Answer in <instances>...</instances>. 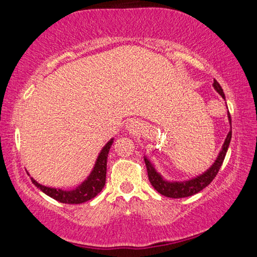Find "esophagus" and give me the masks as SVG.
Listing matches in <instances>:
<instances>
[{"label":"esophagus","instance_id":"esophagus-1","mask_svg":"<svg viewBox=\"0 0 257 257\" xmlns=\"http://www.w3.org/2000/svg\"><path fill=\"white\" fill-rule=\"evenodd\" d=\"M127 128H128V130L129 132H136V129H137V123L135 122V121H129V122H127Z\"/></svg>","mask_w":257,"mask_h":257}]
</instances>
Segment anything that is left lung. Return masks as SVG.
I'll use <instances>...</instances> for the list:
<instances>
[{"instance_id":"left-lung-1","label":"left lung","mask_w":257,"mask_h":257,"mask_svg":"<svg viewBox=\"0 0 257 257\" xmlns=\"http://www.w3.org/2000/svg\"><path fill=\"white\" fill-rule=\"evenodd\" d=\"M213 88L215 89V92L220 95L225 101V96L223 93V89L221 88V86L219 82H217L214 79V82H213ZM225 106H227V103H225ZM228 108V106H227ZM228 113V121L230 124V130L227 135V137L224 139V143L221 150L217 154L216 159L214 160V162L212 163V165L208 169H206L205 171L199 173L198 176H195L193 178H189V179L186 180H168L161 175V173L156 170L155 165L153 162L147 158V156L144 154V161L146 164V169H147V175H149V179L151 181L152 186L154 187L155 190L160 193L161 195H163L165 197H170V198H184V197H188L191 196V195L197 194L198 191L203 190L205 187L211 184L212 180L214 179L215 176L219 172L221 165L223 163V160L225 158V154H227V151L229 149L230 142H231V118H230V113Z\"/></svg>"}]
</instances>
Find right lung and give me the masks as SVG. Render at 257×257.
I'll return each instance as SVG.
<instances>
[{
	"mask_svg": "<svg viewBox=\"0 0 257 257\" xmlns=\"http://www.w3.org/2000/svg\"><path fill=\"white\" fill-rule=\"evenodd\" d=\"M114 138H111L97 155V159L95 161V164L92 169V171L86 179L78 185L76 188L67 190L61 188H54V187H47L38 182L30 177L33 184L41 189L43 193L46 194L47 196L52 197L55 201L64 203V204H81L85 203L89 199L94 198L96 195L103 189L105 185L106 178V162H107V154L113 144Z\"/></svg>",
	"mask_w": 257,
	"mask_h": 257,
	"instance_id": "right-lung-1",
	"label": "right lung"
}]
</instances>
